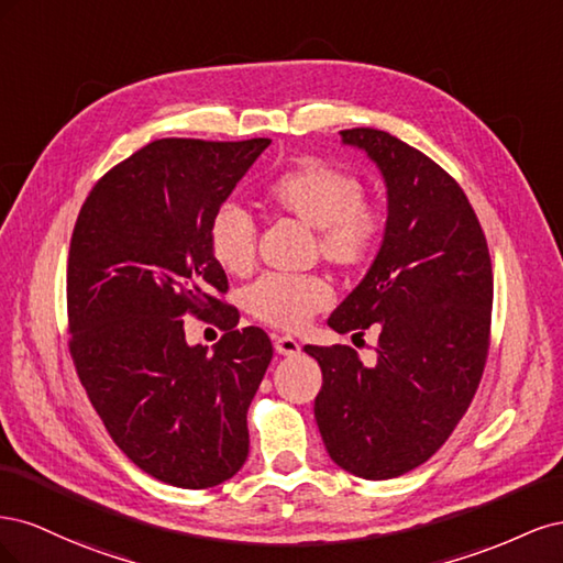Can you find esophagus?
Returning <instances> with one entry per match:
<instances>
[{"mask_svg": "<svg viewBox=\"0 0 563 563\" xmlns=\"http://www.w3.org/2000/svg\"><path fill=\"white\" fill-rule=\"evenodd\" d=\"M275 350L282 356H294L300 352V345H298V340L291 335H275Z\"/></svg>", "mask_w": 563, "mask_h": 563, "instance_id": "obj_1", "label": "esophagus"}]
</instances>
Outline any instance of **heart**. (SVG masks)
I'll return each mask as SVG.
<instances>
[{
    "label": "heart",
    "mask_w": 563,
    "mask_h": 563,
    "mask_svg": "<svg viewBox=\"0 0 563 563\" xmlns=\"http://www.w3.org/2000/svg\"><path fill=\"white\" fill-rule=\"evenodd\" d=\"M263 201L272 213L314 228L321 258L340 269L364 267L383 242V211L364 199L360 178L331 164L310 159L291 166L265 185ZM207 244L228 275L246 277L255 265L253 218L236 203H223L211 216ZM329 300L331 286L317 275H267L246 296L255 319L284 331L305 327Z\"/></svg>",
    "instance_id": "obj_1"
}]
</instances>
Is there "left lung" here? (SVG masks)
Masks as SVG:
<instances>
[{
  "label": "left lung",
  "instance_id": "1",
  "mask_svg": "<svg viewBox=\"0 0 563 563\" xmlns=\"http://www.w3.org/2000/svg\"><path fill=\"white\" fill-rule=\"evenodd\" d=\"M387 185L383 246L329 327L380 331L378 362L347 345H305L321 366L314 418L338 467L380 482L416 470L455 430L490 345L493 269L470 199L420 150L378 129L340 131Z\"/></svg>",
  "mask_w": 563,
  "mask_h": 563
}]
</instances>
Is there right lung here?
<instances>
[{"instance_id": "1", "label": "right lung", "mask_w": 563, "mask_h": 563, "mask_svg": "<svg viewBox=\"0 0 563 563\" xmlns=\"http://www.w3.org/2000/svg\"><path fill=\"white\" fill-rule=\"evenodd\" d=\"M269 139H162L100 178L67 255L77 376L114 444L155 479L211 488L249 455L246 411L272 360L263 329H236L228 275L207 244L211 216ZM214 312L213 353L184 340L185 313Z\"/></svg>"}]
</instances>
